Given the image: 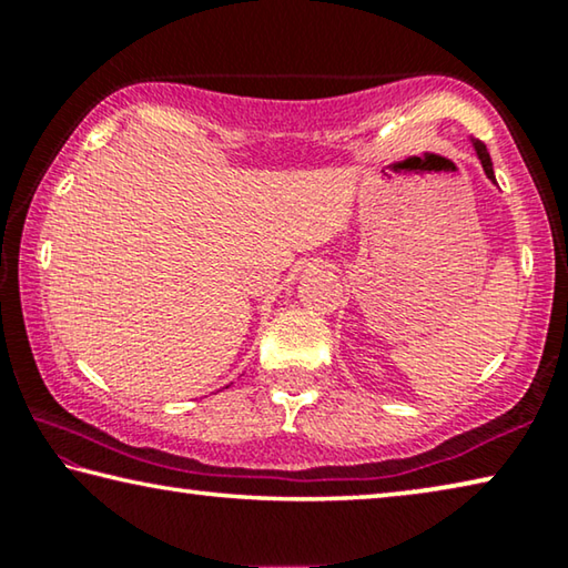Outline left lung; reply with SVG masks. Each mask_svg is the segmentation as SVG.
<instances>
[{
	"label": "left lung",
	"mask_w": 568,
	"mask_h": 568,
	"mask_svg": "<svg viewBox=\"0 0 568 568\" xmlns=\"http://www.w3.org/2000/svg\"><path fill=\"white\" fill-rule=\"evenodd\" d=\"M474 148H477L479 163H481V168H485V173L495 181V173H493V160H489V152H487V148L481 145V142H474Z\"/></svg>",
	"instance_id": "left-lung-1"
}]
</instances>
